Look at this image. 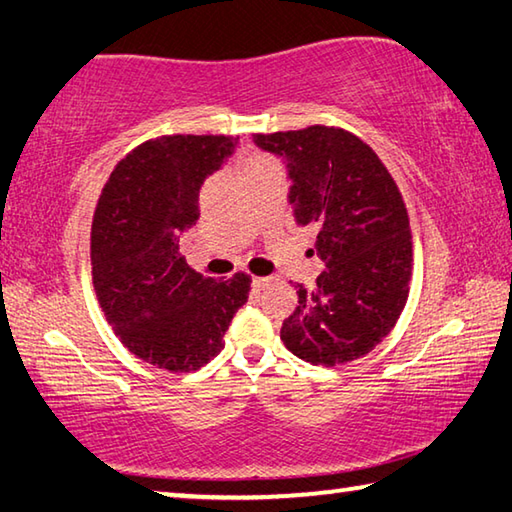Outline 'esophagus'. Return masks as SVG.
<instances>
[{
	"label": "esophagus",
	"mask_w": 512,
	"mask_h": 512,
	"mask_svg": "<svg viewBox=\"0 0 512 512\" xmlns=\"http://www.w3.org/2000/svg\"><path fill=\"white\" fill-rule=\"evenodd\" d=\"M268 282H271V277H253V287H255L257 291L264 289Z\"/></svg>",
	"instance_id": "esophagus-1"
}]
</instances>
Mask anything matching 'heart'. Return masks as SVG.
Instances as JSON below:
<instances>
[{
  "label": "heart",
  "instance_id": "heart-1",
  "mask_svg": "<svg viewBox=\"0 0 512 512\" xmlns=\"http://www.w3.org/2000/svg\"><path fill=\"white\" fill-rule=\"evenodd\" d=\"M259 167H277V160L271 158V155H253V158H248L244 171L259 169Z\"/></svg>",
  "mask_w": 512,
  "mask_h": 512
}]
</instances>
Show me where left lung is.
<instances>
[{
  "instance_id": "8db88e82",
  "label": "left lung",
  "mask_w": 512,
  "mask_h": 512,
  "mask_svg": "<svg viewBox=\"0 0 512 512\" xmlns=\"http://www.w3.org/2000/svg\"><path fill=\"white\" fill-rule=\"evenodd\" d=\"M262 149L289 162L293 216L318 232L327 271L298 284V307L282 341L314 366L350 363L395 327L409 298L413 237L397 183L379 155L336 126L255 133Z\"/></svg>"
}]
</instances>
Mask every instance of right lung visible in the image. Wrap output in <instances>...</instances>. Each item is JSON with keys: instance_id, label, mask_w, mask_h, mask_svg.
<instances>
[{"instance_id": "add662e5", "label": "right lung", "mask_w": 512, "mask_h": 512, "mask_svg": "<svg viewBox=\"0 0 512 512\" xmlns=\"http://www.w3.org/2000/svg\"><path fill=\"white\" fill-rule=\"evenodd\" d=\"M230 135H162L119 160L92 219L90 259L99 307L135 357L192 372L223 350L246 305L250 275L219 282L192 271L180 232L201 216L203 180L235 151Z\"/></svg>"}]
</instances>
